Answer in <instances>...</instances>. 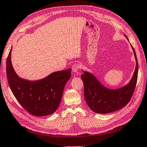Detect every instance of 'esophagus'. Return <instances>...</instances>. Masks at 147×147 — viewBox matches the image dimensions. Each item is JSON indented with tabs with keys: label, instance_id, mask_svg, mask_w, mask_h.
<instances>
[{
	"label": "esophagus",
	"instance_id": "34e87169",
	"mask_svg": "<svg viewBox=\"0 0 147 147\" xmlns=\"http://www.w3.org/2000/svg\"><path fill=\"white\" fill-rule=\"evenodd\" d=\"M79 65H74L72 67V70L74 73H77L79 69Z\"/></svg>",
	"mask_w": 147,
	"mask_h": 147
}]
</instances>
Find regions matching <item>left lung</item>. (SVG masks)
Returning <instances> with one entry per match:
<instances>
[{"instance_id":"left-lung-1","label":"left lung","mask_w":147,"mask_h":147,"mask_svg":"<svg viewBox=\"0 0 147 147\" xmlns=\"http://www.w3.org/2000/svg\"><path fill=\"white\" fill-rule=\"evenodd\" d=\"M129 40L127 37L124 35ZM136 67L131 79L127 85L117 89H111L102 85L96 76L84 71L81 78L84 87V97L89 108L99 114H108L124 107L130 101L135 91L138 74V63L134 47Z\"/></svg>"}]
</instances>
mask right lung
I'll return each mask as SVG.
<instances>
[{"instance_id":"right-lung-1","label":"right lung","mask_w":147,"mask_h":147,"mask_svg":"<svg viewBox=\"0 0 147 147\" xmlns=\"http://www.w3.org/2000/svg\"><path fill=\"white\" fill-rule=\"evenodd\" d=\"M12 48L6 60V75L9 87L17 101L30 114L42 117L51 115L60 103L71 69L55 72L37 81L20 78L11 63Z\"/></svg>"}]
</instances>
